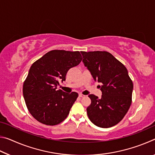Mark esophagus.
<instances>
[{
    "instance_id": "obj_1",
    "label": "esophagus",
    "mask_w": 155,
    "mask_h": 155,
    "mask_svg": "<svg viewBox=\"0 0 155 155\" xmlns=\"http://www.w3.org/2000/svg\"><path fill=\"white\" fill-rule=\"evenodd\" d=\"M78 96H79L80 98H83V97L85 96V95H83V94H79V95H78Z\"/></svg>"
}]
</instances>
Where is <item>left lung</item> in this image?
Wrapping results in <instances>:
<instances>
[{
    "label": "left lung",
    "instance_id": "obj_1",
    "mask_svg": "<svg viewBox=\"0 0 155 155\" xmlns=\"http://www.w3.org/2000/svg\"><path fill=\"white\" fill-rule=\"evenodd\" d=\"M83 62L95 81L101 83V98L88 96L91 104L87 108L89 119L101 128H109L119 123L132 103L133 81L121 62L107 51H81Z\"/></svg>",
    "mask_w": 155,
    "mask_h": 155
}]
</instances>
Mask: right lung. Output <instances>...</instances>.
Here are the masks:
<instances>
[{
	"instance_id": "1",
	"label": "right lung",
	"mask_w": 155,
	"mask_h": 155,
	"mask_svg": "<svg viewBox=\"0 0 155 155\" xmlns=\"http://www.w3.org/2000/svg\"><path fill=\"white\" fill-rule=\"evenodd\" d=\"M81 61L79 51L53 50L31 65L23 84V96L28 111L38 122L54 126L66 118L78 94L57 90V86Z\"/></svg>"
}]
</instances>
